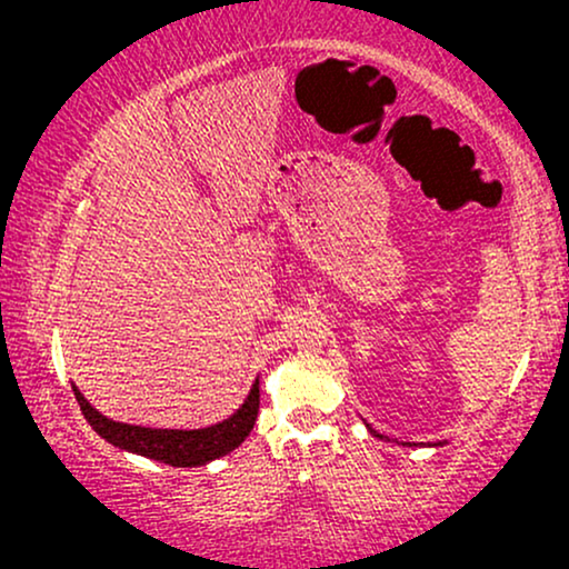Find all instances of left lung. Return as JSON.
I'll return each mask as SVG.
<instances>
[{
  "instance_id": "8db88e82",
  "label": "left lung",
  "mask_w": 569,
  "mask_h": 569,
  "mask_svg": "<svg viewBox=\"0 0 569 569\" xmlns=\"http://www.w3.org/2000/svg\"><path fill=\"white\" fill-rule=\"evenodd\" d=\"M368 430L372 432V435H376V438H380V440H388V438H383V435H380V432H376V430H372V427L368 425ZM401 446H409L411 448V442H401ZM435 446H442V442H435Z\"/></svg>"
}]
</instances>
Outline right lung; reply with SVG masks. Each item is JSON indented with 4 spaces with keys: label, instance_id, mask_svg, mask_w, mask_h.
Returning a JSON list of instances; mask_svg holds the SVG:
<instances>
[{
    "label": "right lung",
    "instance_id": "add662e5",
    "mask_svg": "<svg viewBox=\"0 0 569 569\" xmlns=\"http://www.w3.org/2000/svg\"><path fill=\"white\" fill-rule=\"evenodd\" d=\"M72 388L84 419L100 438H106L116 448L129 450V453L152 458V461L168 466H181V469H186V466H204L214 458L228 456L251 435L256 415H259V380L251 386V393L240 403L236 415L217 425L201 427V430H162V427L116 422V419L100 415L96 407H90L80 388Z\"/></svg>",
    "mask_w": 569,
    "mask_h": 569
}]
</instances>
